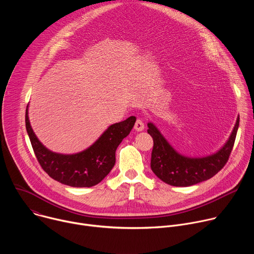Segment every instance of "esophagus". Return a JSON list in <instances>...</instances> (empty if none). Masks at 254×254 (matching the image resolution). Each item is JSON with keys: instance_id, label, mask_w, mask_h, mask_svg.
<instances>
[{"instance_id": "1", "label": "esophagus", "mask_w": 254, "mask_h": 254, "mask_svg": "<svg viewBox=\"0 0 254 254\" xmlns=\"http://www.w3.org/2000/svg\"><path fill=\"white\" fill-rule=\"evenodd\" d=\"M133 128H134L136 131H142L143 128H144V125H143V123H142L140 120H137V121L135 122V124H134Z\"/></svg>"}]
</instances>
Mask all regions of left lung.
<instances>
[{
    "label": "left lung",
    "mask_w": 254,
    "mask_h": 254,
    "mask_svg": "<svg viewBox=\"0 0 254 254\" xmlns=\"http://www.w3.org/2000/svg\"><path fill=\"white\" fill-rule=\"evenodd\" d=\"M238 127L239 116L228 139L218 151L203 157H189L175 150L155 124L148 123V133L154 139L152 171L163 182L175 187H189L212 178L228 161Z\"/></svg>",
    "instance_id": "left-lung-1"
}]
</instances>
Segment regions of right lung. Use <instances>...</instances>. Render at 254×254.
<instances>
[{"label":"right lung","mask_w":254,"mask_h":254,"mask_svg":"<svg viewBox=\"0 0 254 254\" xmlns=\"http://www.w3.org/2000/svg\"><path fill=\"white\" fill-rule=\"evenodd\" d=\"M134 117L108 127L87 149L75 154H60L47 149L35 134L26 110V129L34 153L43 170L59 183L75 187H92L100 183L116 164V151L132 129Z\"/></svg>","instance_id":"obj_1"}]
</instances>
